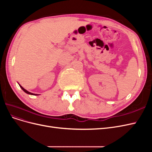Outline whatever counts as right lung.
Returning <instances> with one entry per match:
<instances>
[{
	"label": "right lung",
	"mask_w": 152,
	"mask_h": 152,
	"mask_svg": "<svg viewBox=\"0 0 152 152\" xmlns=\"http://www.w3.org/2000/svg\"><path fill=\"white\" fill-rule=\"evenodd\" d=\"M20 86L21 88L22 89V90L23 91H25V93H27V94H31V95H38V94H33V93H30V92H28V91H26V89H25L23 88V87L22 86Z\"/></svg>",
	"instance_id": "obj_1"
}]
</instances>
